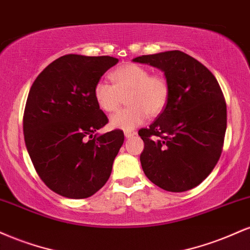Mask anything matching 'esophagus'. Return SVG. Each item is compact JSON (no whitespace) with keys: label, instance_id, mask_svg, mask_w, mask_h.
<instances>
[{"label":"esophagus","instance_id":"34e87169","mask_svg":"<svg viewBox=\"0 0 250 250\" xmlns=\"http://www.w3.org/2000/svg\"><path fill=\"white\" fill-rule=\"evenodd\" d=\"M137 134L136 131H126L125 132V137L127 138V139H130V138H133L134 136Z\"/></svg>","mask_w":250,"mask_h":250}]
</instances>
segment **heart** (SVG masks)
Segmentation results:
<instances>
[{"label":"heart","instance_id":"obj_1","mask_svg":"<svg viewBox=\"0 0 250 250\" xmlns=\"http://www.w3.org/2000/svg\"><path fill=\"white\" fill-rule=\"evenodd\" d=\"M112 84L99 81L93 89V97L102 111L113 113L123 104L124 110L111 118V125L128 131L145 122L148 114L159 116L165 111L171 98V85L163 73H151L146 66L128 63L117 67L110 75Z\"/></svg>","mask_w":250,"mask_h":250}]
</instances>
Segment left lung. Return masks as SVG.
I'll return each mask as SVG.
<instances>
[{
  "label": "left lung",
  "instance_id": "left-lung-1",
  "mask_svg": "<svg viewBox=\"0 0 250 250\" xmlns=\"http://www.w3.org/2000/svg\"><path fill=\"white\" fill-rule=\"evenodd\" d=\"M133 62L159 67L171 85L165 111L138 132L145 144L143 171L168 192L194 188L210 174L224 147L227 105L221 87L204 64L179 50Z\"/></svg>",
  "mask_w": 250,
  "mask_h": 250
}]
</instances>
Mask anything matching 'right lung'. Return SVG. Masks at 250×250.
Listing matches in <instances>:
<instances>
[{
    "label": "right lung",
    "instance_id": "obj_1",
    "mask_svg": "<svg viewBox=\"0 0 250 250\" xmlns=\"http://www.w3.org/2000/svg\"><path fill=\"white\" fill-rule=\"evenodd\" d=\"M117 63L110 56H62L29 91L23 114L26 149L43 183L62 196L89 198L110 178L124 132L96 133L108 119L93 89Z\"/></svg>",
    "mask_w": 250,
    "mask_h": 250
}]
</instances>
